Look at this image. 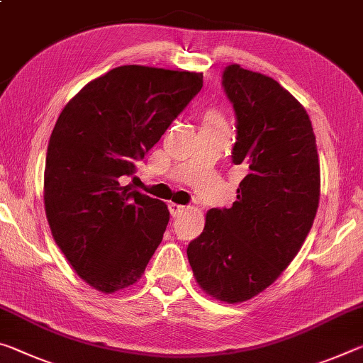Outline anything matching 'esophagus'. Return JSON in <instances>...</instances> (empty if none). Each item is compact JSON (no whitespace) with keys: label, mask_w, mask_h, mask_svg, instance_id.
Here are the masks:
<instances>
[{"label":"esophagus","mask_w":363,"mask_h":363,"mask_svg":"<svg viewBox=\"0 0 363 363\" xmlns=\"http://www.w3.org/2000/svg\"><path fill=\"white\" fill-rule=\"evenodd\" d=\"M168 208H169L171 216H172V218H176V216L182 215L184 210H186V206H182V205H179V203H169Z\"/></svg>","instance_id":"1"}]
</instances>
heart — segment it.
Wrapping results in <instances>:
<instances>
[{
    "mask_svg": "<svg viewBox=\"0 0 363 363\" xmlns=\"http://www.w3.org/2000/svg\"><path fill=\"white\" fill-rule=\"evenodd\" d=\"M223 125H226V121H224L221 113L208 111L205 114L203 128H223Z\"/></svg>",
    "mask_w": 363,
    "mask_h": 363,
    "instance_id": "obj_1",
    "label": "heart"
}]
</instances>
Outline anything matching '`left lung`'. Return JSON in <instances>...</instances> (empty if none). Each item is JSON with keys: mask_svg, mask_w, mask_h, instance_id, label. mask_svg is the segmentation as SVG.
<instances>
[{"mask_svg": "<svg viewBox=\"0 0 363 363\" xmlns=\"http://www.w3.org/2000/svg\"><path fill=\"white\" fill-rule=\"evenodd\" d=\"M223 89L235 113L233 163L247 174L231 208L206 213L187 247L199 286L221 302L260 294L306 240L320 202V163L303 106L274 79L231 65Z\"/></svg>", "mask_w": 363, "mask_h": 363, "instance_id": "obj_1", "label": "left lung"}]
</instances>
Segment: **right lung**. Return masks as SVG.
<instances>
[{
    "label": "right lung",
    "instance_id": "add662e5",
    "mask_svg": "<svg viewBox=\"0 0 363 363\" xmlns=\"http://www.w3.org/2000/svg\"><path fill=\"white\" fill-rule=\"evenodd\" d=\"M202 85V72L119 66L85 85L57 118L45 211L55 242L96 291L135 284L163 239L168 206L123 181Z\"/></svg>",
    "mask_w": 363,
    "mask_h": 363
}]
</instances>
